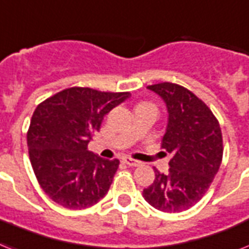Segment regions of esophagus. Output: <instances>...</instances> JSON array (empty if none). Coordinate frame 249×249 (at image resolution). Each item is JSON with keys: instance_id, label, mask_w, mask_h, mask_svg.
<instances>
[{"instance_id": "esophagus-1", "label": "esophagus", "mask_w": 249, "mask_h": 249, "mask_svg": "<svg viewBox=\"0 0 249 249\" xmlns=\"http://www.w3.org/2000/svg\"><path fill=\"white\" fill-rule=\"evenodd\" d=\"M121 161H123L125 165H129V166H139V163H141L139 161L130 159V157H123V159H121Z\"/></svg>"}]
</instances>
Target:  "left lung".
<instances>
[{"label":"left lung","mask_w":249,"mask_h":249,"mask_svg":"<svg viewBox=\"0 0 249 249\" xmlns=\"http://www.w3.org/2000/svg\"><path fill=\"white\" fill-rule=\"evenodd\" d=\"M147 88L166 104L169 120L161 147L173 157L167 174L155 167V181L143 197L160 211H185L205 196L219 171L224 151L220 124L203 101L179 84Z\"/></svg>","instance_id":"obj_1"}]
</instances>
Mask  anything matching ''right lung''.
I'll return each mask as SVG.
<instances>
[{
    "instance_id": "right-lung-1",
    "label": "right lung",
    "mask_w": 249,
    "mask_h": 249,
    "mask_svg": "<svg viewBox=\"0 0 249 249\" xmlns=\"http://www.w3.org/2000/svg\"><path fill=\"white\" fill-rule=\"evenodd\" d=\"M129 97V92L72 87L38 105L26 142L38 183L52 201L82 210L106 196L120 162L97 156L87 147L105 115Z\"/></svg>"
}]
</instances>
